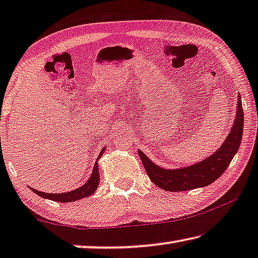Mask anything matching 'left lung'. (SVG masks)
<instances>
[{"label": "left lung", "instance_id": "left-lung-1", "mask_svg": "<svg viewBox=\"0 0 258 258\" xmlns=\"http://www.w3.org/2000/svg\"><path fill=\"white\" fill-rule=\"evenodd\" d=\"M243 133V109L241 97L237 98V109L234 124L227 140L212 156L184 168L164 169L157 166L138 150L143 166L154 184L166 191H185L211 184L221 176L239 150Z\"/></svg>", "mask_w": 258, "mask_h": 258}]
</instances>
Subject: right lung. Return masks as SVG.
<instances>
[{"label": "right lung", "instance_id": "right-lung-1", "mask_svg": "<svg viewBox=\"0 0 258 258\" xmlns=\"http://www.w3.org/2000/svg\"><path fill=\"white\" fill-rule=\"evenodd\" d=\"M104 151H105V148L101 150V152H100V154H99L98 159L102 156ZM98 184H99V170H98V165L96 162V165H94V168H93V172H92V174H91L89 181L86 182L85 184H83L82 187H79V188L75 189V190H71V191L62 192V194H47V192L38 191V190H35L33 188H31V189H32V191L37 194L38 196L47 198V200L69 203V202H74V201L81 200V198L91 196L97 190Z\"/></svg>", "mask_w": 258, "mask_h": 258}]
</instances>
